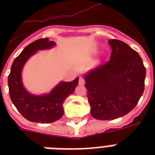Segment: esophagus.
<instances>
[{
  "mask_svg": "<svg viewBox=\"0 0 155 155\" xmlns=\"http://www.w3.org/2000/svg\"><path fill=\"white\" fill-rule=\"evenodd\" d=\"M85 83L84 79L83 77H80V80H79V84L80 85H84Z\"/></svg>",
  "mask_w": 155,
  "mask_h": 155,
  "instance_id": "34e87169",
  "label": "esophagus"
}]
</instances>
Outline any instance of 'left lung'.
<instances>
[{"mask_svg": "<svg viewBox=\"0 0 155 155\" xmlns=\"http://www.w3.org/2000/svg\"><path fill=\"white\" fill-rule=\"evenodd\" d=\"M110 59L84 75L91 114L113 120L132 111L143 94L146 68L139 54L125 42L108 40Z\"/></svg>", "mask_w": 155, "mask_h": 155, "instance_id": "obj_1", "label": "left lung"}]
</instances>
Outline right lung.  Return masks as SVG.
<instances>
[{
    "instance_id": "right-lung-1",
    "label": "right lung",
    "mask_w": 155,
    "mask_h": 155,
    "mask_svg": "<svg viewBox=\"0 0 155 155\" xmlns=\"http://www.w3.org/2000/svg\"><path fill=\"white\" fill-rule=\"evenodd\" d=\"M56 45L48 38H40L24 48L14 59L8 76L9 97L16 108L30 121L52 123L63 117V103L75 92L79 78L71 82L60 81L48 94L35 95L27 92L22 83L21 71L29 58L38 51L51 49Z\"/></svg>"
}]
</instances>
